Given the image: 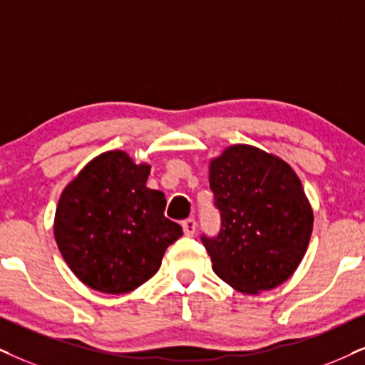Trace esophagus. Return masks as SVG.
Returning <instances> with one entry per match:
<instances>
[{
    "label": "esophagus",
    "mask_w": 365,
    "mask_h": 365,
    "mask_svg": "<svg viewBox=\"0 0 365 365\" xmlns=\"http://www.w3.org/2000/svg\"><path fill=\"white\" fill-rule=\"evenodd\" d=\"M182 227H183V232H185V236H193L197 230V222L195 219H187L182 222Z\"/></svg>",
    "instance_id": "1"
}]
</instances>
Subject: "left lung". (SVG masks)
<instances>
[{
	"label": "left lung",
	"instance_id": "left-lung-1",
	"mask_svg": "<svg viewBox=\"0 0 365 365\" xmlns=\"http://www.w3.org/2000/svg\"><path fill=\"white\" fill-rule=\"evenodd\" d=\"M209 182L222 217L219 236H202L214 273L247 294L284 283L313 230L312 205L294 170L256 146L232 145L210 160Z\"/></svg>",
	"mask_w": 365,
	"mask_h": 365
}]
</instances>
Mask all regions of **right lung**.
<instances>
[{"instance_id": "add662e5", "label": "right lung", "mask_w": 365, "mask_h": 365, "mask_svg": "<svg viewBox=\"0 0 365 365\" xmlns=\"http://www.w3.org/2000/svg\"><path fill=\"white\" fill-rule=\"evenodd\" d=\"M150 170L126 151H106L58 198L55 242L72 273L96 292L121 294L146 283L183 234L165 217V193L146 187Z\"/></svg>"}]
</instances>
